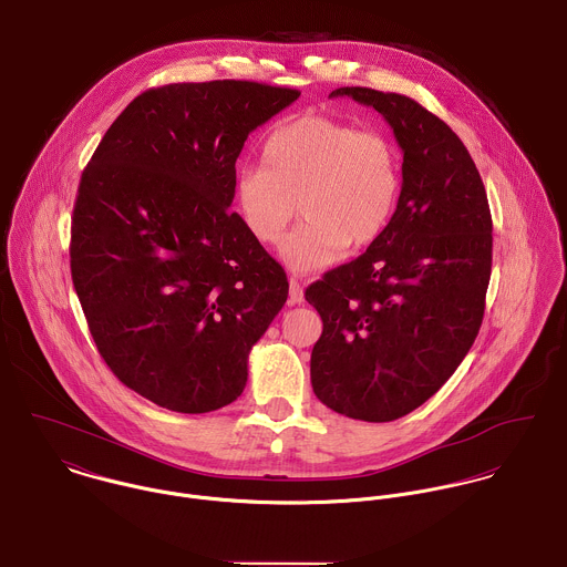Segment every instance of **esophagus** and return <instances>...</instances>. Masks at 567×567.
<instances>
[{
    "label": "esophagus",
    "instance_id": "obj_1",
    "mask_svg": "<svg viewBox=\"0 0 567 567\" xmlns=\"http://www.w3.org/2000/svg\"><path fill=\"white\" fill-rule=\"evenodd\" d=\"M290 303H303V288L297 277H290Z\"/></svg>",
    "mask_w": 567,
    "mask_h": 567
}]
</instances>
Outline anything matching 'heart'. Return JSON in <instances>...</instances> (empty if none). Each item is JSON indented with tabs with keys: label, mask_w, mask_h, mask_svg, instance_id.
<instances>
[{
	"label": "heart",
	"mask_w": 567,
	"mask_h": 567,
	"mask_svg": "<svg viewBox=\"0 0 567 567\" xmlns=\"http://www.w3.org/2000/svg\"><path fill=\"white\" fill-rule=\"evenodd\" d=\"M402 190L393 141L328 116H301L277 127L264 145V169L235 178V204L246 230L266 246L284 239L297 217L303 224L284 246L295 270L334 264L346 248H368L389 228Z\"/></svg>",
	"instance_id": "b5f03b06"
}]
</instances>
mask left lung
<instances>
[{"instance_id":"left-lung-1","label":"left lung","mask_w":567,"mask_h":567,"mask_svg":"<svg viewBox=\"0 0 567 567\" xmlns=\"http://www.w3.org/2000/svg\"><path fill=\"white\" fill-rule=\"evenodd\" d=\"M330 96L384 116L402 150V190L377 244L306 290L323 321L310 378L332 411L391 422L426 402L468 354L484 319L493 219L468 150L442 118L395 92L339 87Z\"/></svg>"}]
</instances>
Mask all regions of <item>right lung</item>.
<instances>
[{"instance_id": "right-lung-1", "label": "right lung", "mask_w": 567, "mask_h": 567, "mask_svg": "<svg viewBox=\"0 0 567 567\" xmlns=\"http://www.w3.org/2000/svg\"><path fill=\"white\" fill-rule=\"evenodd\" d=\"M299 94L233 79L152 87L83 169L72 284L107 368L158 406L237 400L288 299L284 268L228 206L244 141Z\"/></svg>"}]
</instances>
